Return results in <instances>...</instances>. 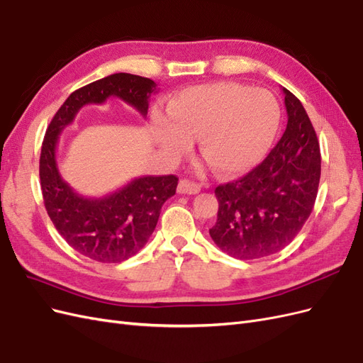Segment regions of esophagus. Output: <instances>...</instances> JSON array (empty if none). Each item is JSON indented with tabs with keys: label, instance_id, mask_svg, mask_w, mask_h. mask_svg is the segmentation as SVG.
Here are the masks:
<instances>
[{
	"label": "esophagus",
	"instance_id": "34e87169",
	"mask_svg": "<svg viewBox=\"0 0 363 363\" xmlns=\"http://www.w3.org/2000/svg\"><path fill=\"white\" fill-rule=\"evenodd\" d=\"M201 191V186L199 183H194L189 180H180L177 186V192L184 195H195Z\"/></svg>",
	"mask_w": 363,
	"mask_h": 363
}]
</instances>
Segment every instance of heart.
I'll list each match as a JSON object with an SVG mask.
<instances>
[{"instance_id": "obj_1", "label": "heart", "mask_w": 363, "mask_h": 363, "mask_svg": "<svg viewBox=\"0 0 363 363\" xmlns=\"http://www.w3.org/2000/svg\"><path fill=\"white\" fill-rule=\"evenodd\" d=\"M159 147L177 159L199 138L200 151L224 175L248 172L268 152L280 124V106L272 94L239 83L186 87L168 101V115L151 113Z\"/></svg>"}]
</instances>
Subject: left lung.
Segmentation results:
<instances>
[{
    "label": "left lung",
    "instance_id": "8db88e82",
    "mask_svg": "<svg viewBox=\"0 0 363 363\" xmlns=\"http://www.w3.org/2000/svg\"><path fill=\"white\" fill-rule=\"evenodd\" d=\"M288 124L277 145L242 179L215 189L218 216L208 230L235 259H260L292 242L311 216L321 177V152L301 101L283 87Z\"/></svg>",
    "mask_w": 363,
    "mask_h": 363
}]
</instances>
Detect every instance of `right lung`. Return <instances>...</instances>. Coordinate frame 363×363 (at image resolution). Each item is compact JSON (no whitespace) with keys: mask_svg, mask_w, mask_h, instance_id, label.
<instances>
[{"mask_svg":"<svg viewBox=\"0 0 363 363\" xmlns=\"http://www.w3.org/2000/svg\"><path fill=\"white\" fill-rule=\"evenodd\" d=\"M157 84L133 74L118 72L72 92L54 115L42 142L39 175L43 203L60 236L80 255L118 263L144 248L157 225L163 203L175 194V175H144L104 196H84L62 177L56 150L60 133L86 104H103L118 96L145 118Z\"/></svg>","mask_w":363,"mask_h":363,"instance_id":"add662e5","label":"right lung"}]
</instances>
